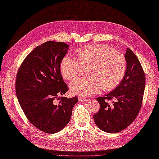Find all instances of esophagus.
I'll return each mask as SVG.
<instances>
[{
    "label": "esophagus",
    "instance_id": "34e87169",
    "mask_svg": "<svg viewBox=\"0 0 159 159\" xmlns=\"http://www.w3.org/2000/svg\"><path fill=\"white\" fill-rule=\"evenodd\" d=\"M79 100L81 102H87L88 99V98H84V97H79Z\"/></svg>",
    "mask_w": 159,
    "mask_h": 159
}]
</instances>
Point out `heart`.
<instances>
[{"mask_svg": "<svg viewBox=\"0 0 159 159\" xmlns=\"http://www.w3.org/2000/svg\"><path fill=\"white\" fill-rule=\"evenodd\" d=\"M78 62L65 57L60 64V71L65 80H77L87 69L89 78L81 79L69 86L72 94L88 96L98 93L101 89L111 91L117 87L124 76L127 63L125 56L103 44H92L76 51Z\"/></svg>", "mask_w": 159, "mask_h": 159, "instance_id": "b5f03b06", "label": "heart"}]
</instances>
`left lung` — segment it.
I'll return each instance as SVG.
<instances>
[{
    "instance_id": "8db88e82",
    "label": "left lung",
    "mask_w": 159,
    "mask_h": 159,
    "mask_svg": "<svg viewBox=\"0 0 159 159\" xmlns=\"http://www.w3.org/2000/svg\"><path fill=\"white\" fill-rule=\"evenodd\" d=\"M125 57L127 68L121 82L104 97L96 98L100 110L94 115L96 125L107 133L119 132L136 118L142 107L146 77L138 57L127 48ZM108 99H113L112 104Z\"/></svg>"
}]
</instances>
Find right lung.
Segmentation results:
<instances>
[{
  "instance_id": "right-lung-1",
  "label": "right lung",
  "mask_w": 159,
  "mask_h": 159,
  "mask_svg": "<svg viewBox=\"0 0 159 159\" xmlns=\"http://www.w3.org/2000/svg\"><path fill=\"white\" fill-rule=\"evenodd\" d=\"M69 46L48 41L35 48L19 67L15 90L26 117L38 129L55 134L69 122L77 96L59 97L68 91L60 71L62 59ZM60 98L59 104L55 99Z\"/></svg>"
}]
</instances>
